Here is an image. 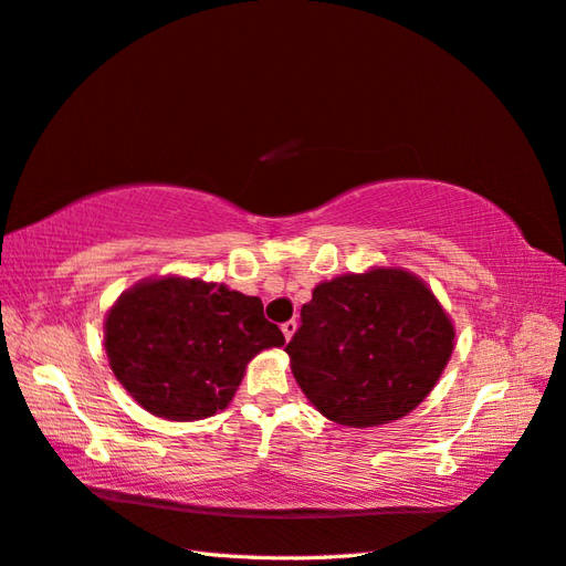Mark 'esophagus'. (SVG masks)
<instances>
[{"label":"esophagus","mask_w":566,"mask_h":566,"mask_svg":"<svg viewBox=\"0 0 566 566\" xmlns=\"http://www.w3.org/2000/svg\"><path fill=\"white\" fill-rule=\"evenodd\" d=\"M281 329H283V336L287 338V342H291V338H293V334L297 332V322H295V319H291V322H285V324L281 326Z\"/></svg>","instance_id":"1"}]
</instances>
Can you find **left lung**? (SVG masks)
Returning <instances> with one entry per match:
<instances>
[{"label": "left lung", "mask_w": 566, "mask_h": 566, "mask_svg": "<svg viewBox=\"0 0 566 566\" xmlns=\"http://www.w3.org/2000/svg\"><path fill=\"white\" fill-rule=\"evenodd\" d=\"M285 346L300 389L350 429L392 423L431 395L455 348V326L419 275L373 266L315 285Z\"/></svg>", "instance_id": "left-lung-1"}]
</instances>
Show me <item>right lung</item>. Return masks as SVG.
Segmentation results:
<instances>
[{
  "instance_id": "add662e5",
  "label": "right lung",
  "mask_w": 566,
  "mask_h": 566,
  "mask_svg": "<svg viewBox=\"0 0 566 566\" xmlns=\"http://www.w3.org/2000/svg\"><path fill=\"white\" fill-rule=\"evenodd\" d=\"M283 344L259 297L174 273L135 283L104 319L116 380L145 411L169 421L228 409L249 360Z\"/></svg>"
}]
</instances>
